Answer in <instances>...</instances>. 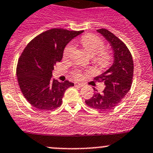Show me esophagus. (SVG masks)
<instances>
[{
  "instance_id": "obj_1",
  "label": "esophagus",
  "mask_w": 153,
  "mask_h": 153,
  "mask_svg": "<svg viewBox=\"0 0 153 153\" xmlns=\"http://www.w3.org/2000/svg\"><path fill=\"white\" fill-rule=\"evenodd\" d=\"M74 85H75V87H78V88H81L83 86V84L82 83H74Z\"/></svg>"
}]
</instances>
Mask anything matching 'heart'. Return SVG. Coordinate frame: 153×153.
<instances>
[{"instance_id": "1", "label": "heart", "mask_w": 153, "mask_h": 153, "mask_svg": "<svg viewBox=\"0 0 153 153\" xmlns=\"http://www.w3.org/2000/svg\"><path fill=\"white\" fill-rule=\"evenodd\" d=\"M81 44L89 53L91 56H94V61L100 67H106L111 62V54L108 51L104 50L105 44L103 41L97 36L92 34H86L81 38ZM75 46L72 43L67 45L64 50L63 56L64 59H69L74 53ZM72 75L75 78L81 77V72L75 70L72 72Z\"/></svg>"}]
</instances>
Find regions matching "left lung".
Listing matches in <instances>:
<instances>
[{
  "mask_svg": "<svg viewBox=\"0 0 153 153\" xmlns=\"http://www.w3.org/2000/svg\"><path fill=\"white\" fill-rule=\"evenodd\" d=\"M97 30L110 43L114 62L107 71L94 78L96 81L103 82L105 89L99 93L94 89L93 97L85 102L96 110H111L121 102L131 89L133 77V57L125 43L113 33L105 28Z\"/></svg>",
  "mask_w": 153,
  "mask_h": 153,
  "instance_id": "8db88e82",
  "label": "left lung"
}]
</instances>
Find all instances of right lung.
Returning <instances> with one entry per match:
<instances>
[{
    "label": "right lung",
    "mask_w": 153,
    "mask_h": 153,
    "mask_svg": "<svg viewBox=\"0 0 153 153\" xmlns=\"http://www.w3.org/2000/svg\"><path fill=\"white\" fill-rule=\"evenodd\" d=\"M83 30L53 28L31 40L19 59L17 77L22 94L33 107L52 111L61 106L64 92L74 83L52 78V71L63 57L67 43Z\"/></svg>",
    "instance_id": "1"
}]
</instances>
